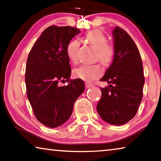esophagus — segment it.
Returning <instances> with one entry per match:
<instances>
[{
	"mask_svg": "<svg viewBox=\"0 0 161 161\" xmlns=\"http://www.w3.org/2000/svg\"><path fill=\"white\" fill-rule=\"evenodd\" d=\"M93 83H89V82H86V86L87 88H89V87H92L93 86Z\"/></svg>",
	"mask_w": 161,
	"mask_h": 161,
	"instance_id": "esophagus-1",
	"label": "esophagus"
}]
</instances>
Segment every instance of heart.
<instances>
[{"label": "heart", "mask_w": 161, "mask_h": 161, "mask_svg": "<svg viewBox=\"0 0 161 161\" xmlns=\"http://www.w3.org/2000/svg\"><path fill=\"white\" fill-rule=\"evenodd\" d=\"M84 38L92 47L97 50L96 60L100 61L104 67L111 64L114 57V50L112 46L108 45V39L100 30H92L86 34ZM79 42L77 39H72L66 47V53L68 58L74 64L78 63V50ZM102 67L96 64L93 65H83L73 70L74 76L77 78L89 82L98 78L102 75Z\"/></svg>", "instance_id": "heart-1"}]
</instances>
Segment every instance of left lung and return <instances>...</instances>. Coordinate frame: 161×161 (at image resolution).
<instances>
[{"label":"left lung","instance_id":"obj_1","mask_svg":"<svg viewBox=\"0 0 161 161\" xmlns=\"http://www.w3.org/2000/svg\"><path fill=\"white\" fill-rule=\"evenodd\" d=\"M114 58L100 79L109 86L100 88L102 97L97 105L99 115L114 125L126 124L137 113L143 97L144 75L137 46L122 28L116 26Z\"/></svg>","mask_w":161,"mask_h":161}]
</instances>
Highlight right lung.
I'll return each mask as SVG.
<instances>
[{
	"label": "right lung",
	"mask_w": 161,
	"mask_h": 161,
	"mask_svg": "<svg viewBox=\"0 0 161 161\" xmlns=\"http://www.w3.org/2000/svg\"><path fill=\"white\" fill-rule=\"evenodd\" d=\"M80 33L78 28L50 25L42 32L28 54L25 68L26 94L37 120L49 127L63 125L84 92L81 79H69L71 67L66 47ZM67 81V86L59 83Z\"/></svg>",
	"instance_id": "1"
}]
</instances>
